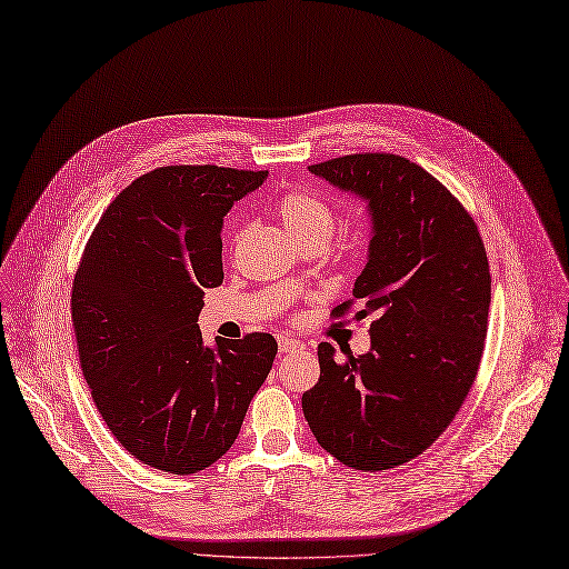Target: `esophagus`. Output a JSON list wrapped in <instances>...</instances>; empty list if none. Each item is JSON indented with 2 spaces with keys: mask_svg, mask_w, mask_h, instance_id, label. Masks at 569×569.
Wrapping results in <instances>:
<instances>
[{
  "mask_svg": "<svg viewBox=\"0 0 569 569\" xmlns=\"http://www.w3.org/2000/svg\"><path fill=\"white\" fill-rule=\"evenodd\" d=\"M302 349H305V345L296 338H290V335H281V338H279V351L281 353H292V351H302Z\"/></svg>",
  "mask_w": 569,
  "mask_h": 569,
  "instance_id": "esophagus-1",
  "label": "esophagus"
}]
</instances>
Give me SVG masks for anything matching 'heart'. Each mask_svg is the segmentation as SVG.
Returning a JSON list of instances; mask_svg holds the SVG:
<instances>
[{
  "label": "heart",
  "instance_id": "heart-1",
  "mask_svg": "<svg viewBox=\"0 0 569 569\" xmlns=\"http://www.w3.org/2000/svg\"><path fill=\"white\" fill-rule=\"evenodd\" d=\"M277 213L290 239L300 248L311 243L326 248L335 234V227H338V210L311 189H292V192L283 194L277 203ZM243 231H237L231 241L239 243Z\"/></svg>",
  "mask_w": 569,
  "mask_h": 569
}]
</instances>
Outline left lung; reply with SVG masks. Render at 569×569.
I'll return each mask as SVG.
<instances>
[{
    "label": "left lung",
    "mask_w": 569,
    "mask_h": 569,
    "mask_svg": "<svg viewBox=\"0 0 569 569\" xmlns=\"http://www.w3.org/2000/svg\"><path fill=\"white\" fill-rule=\"evenodd\" d=\"M368 201L372 239L353 300L372 317L370 351L319 347L321 377L302 396L319 446L359 471L422 455L469 396L486 349L490 264L473 218L422 166L387 152L309 166ZM353 300L332 309L349 313Z\"/></svg>",
    "instance_id": "left-lung-1"
}]
</instances>
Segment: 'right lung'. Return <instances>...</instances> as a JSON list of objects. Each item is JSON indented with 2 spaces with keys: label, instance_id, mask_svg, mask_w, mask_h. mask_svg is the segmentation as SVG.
Returning <instances> with one entry per match:
<instances>
[{
  "label": "right lung",
  "instance_id": "right-lung-1",
  "mask_svg": "<svg viewBox=\"0 0 569 569\" xmlns=\"http://www.w3.org/2000/svg\"><path fill=\"white\" fill-rule=\"evenodd\" d=\"M269 171L161 166L104 210L72 283L79 366L119 443L142 465L197 473L241 431L279 351L269 332L206 347L203 290L222 273V218Z\"/></svg>",
  "mask_w": 569,
  "mask_h": 569
}]
</instances>
